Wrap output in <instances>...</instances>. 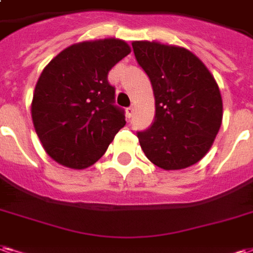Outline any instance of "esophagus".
<instances>
[{"mask_svg": "<svg viewBox=\"0 0 253 253\" xmlns=\"http://www.w3.org/2000/svg\"><path fill=\"white\" fill-rule=\"evenodd\" d=\"M132 114H134V107H128L126 108V117L127 118H131L132 117Z\"/></svg>", "mask_w": 253, "mask_h": 253, "instance_id": "1", "label": "esophagus"}]
</instances>
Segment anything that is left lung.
I'll use <instances>...</instances> for the list:
<instances>
[{"mask_svg":"<svg viewBox=\"0 0 253 253\" xmlns=\"http://www.w3.org/2000/svg\"><path fill=\"white\" fill-rule=\"evenodd\" d=\"M134 55L150 79L155 118L138 139L158 168L179 170L203 160L222 122V98L213 75L182 46L132 41Z\"/></svg>","mask_w":253,"mask_h":253,"instance_id":"1","label":"left lung"}]
</instances>
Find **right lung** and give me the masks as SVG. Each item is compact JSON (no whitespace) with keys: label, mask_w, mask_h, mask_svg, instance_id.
Here are the masks:
<instances>
[{"label":"right lung","mask_w":253,"mask_h":253,"mask_svg":"<svg viewBox=\"0 0 253 253\" xmlns=\"http://www.w3.org/2000/svg\"><path fill=\"white\" fill-rule=\"evenodd\" d=\"M130 52L119 39L83 41L61 50L42 69L33 92L32 121L41 145L57 164L88 168L126 125L107 76Z\"/></svg>","instance_id":"1"}]
</instances>
